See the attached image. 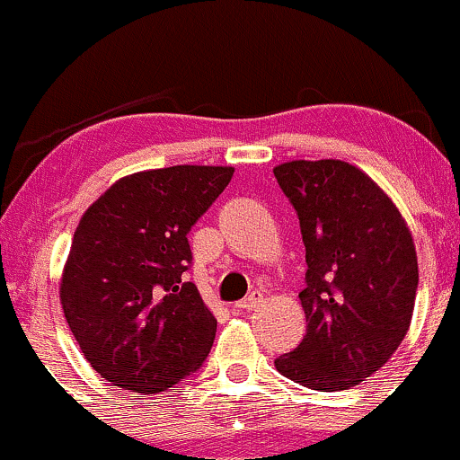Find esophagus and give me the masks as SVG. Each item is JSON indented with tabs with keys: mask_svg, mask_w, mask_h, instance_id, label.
I'll list each match as a JSON object with an SVG mask.
<instances>
[{
	"mask_svg": "<svg viewBox=\"0 0 460 460\" xmlns=\"http://www.w3.org/2000/svg\"><path fill=\"white\" fill-rule=\"evenodd\" d=\"M260 304H261V296L260 295H251V296H246V299L238 301V304H235V310H238V312H251V310H255V307Z\"/></svg>",
	"mask_w": 460,
	"mask_h": 460,
	"instance_id": "1",
	"label": "esophagus"
}]
</instances>
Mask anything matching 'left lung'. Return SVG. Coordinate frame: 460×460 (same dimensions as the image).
<instances>
[{"instance_id": "1", "label": "left lung", "mask_w": 460, "mask_h": 460, "mask_svg": "<svg viewBox=\"0 0 460 460\" xmlns=\"http://www.w3.org/2000/svg\"><path fill=\"white\" fill-rule=\"evenodd\" d=\"M275 179L299 216L307 330L275 360L296 385L332 393L360 385L411 327L419 269L412 235L393 200L356 165L290 161Z\"/></svg>"}]
</instances>
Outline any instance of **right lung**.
Masks as SVG:
<instances>
[{
	"mask_svg": "<svg viewBox=\"0 0 460 460\" xmlns=\"http://www.w3.org/2000/svg\"><path fill=\"white\" fill-rule=\"evenodd\" d=\"M231 176L222 165L130 174L80 218L60 304L80 351L111 385L153 395L203 367L216 319L185 279L188 234Z\"/></svg>",
	"mask_w": 460,
	"mask_h": 460,
	"instance_id": "right-lung-1",
	"label": "right lung"
}]
</instances>
